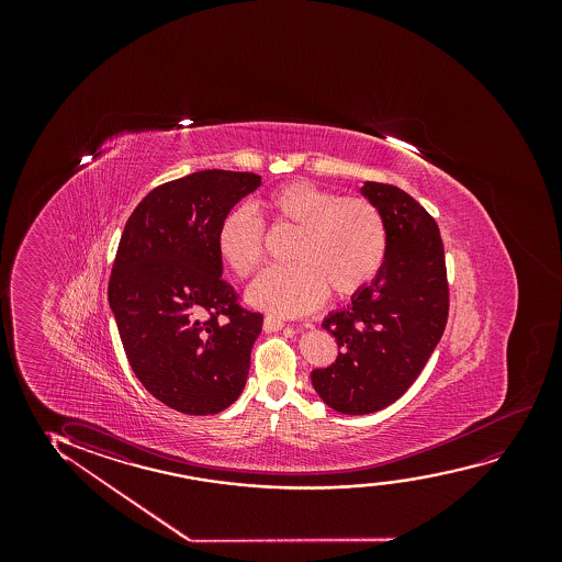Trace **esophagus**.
I'll return each instance as SVG.
<instances>
[{"label": "esophagus", "instance_id": "esophagus-1", "mask_svg": "<svg viewBox=\"0 0 562 562\" xmlns=\"http://www.w3.org/2000/svg\"><path fill=\"white\" fill-rule=\"evenodd\" d=\"M285 323L282 318H278V316H265V323H262V328L265 331H278L284 328Z\"/></svg>", "mask_w": 562, "mask_h": 562}]
</instances>
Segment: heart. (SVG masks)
I'll use <instances>...</instances> for the list:
<instances>
[{
	"mask_svg": "<svg viewBox=\"0 0 562 562\" xmlns=\"http://www.w3.org/2000/svg\"><path fill=\"white\" fill-rule=\"evenodd\" d=\"M257 216L234 209L216 232L221 261L239 278L265 262V228L292 232V265L262 274L247 293L251 305L272 315L293 316L318 307L328 288L353 295L376 280L387 257V228L380 209L361 195L292 180L278 186L255 205Z\"/></svg>",
	"mask_w": 562,
	"mask_h": 562,
	"instance_id": "1",
	"label": "heart"
}]
</instances>
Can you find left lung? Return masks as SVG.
Returning <instances> with one entry per match:
<instances>
[{"instance_id":"left-lung-1","label":"left lung","mask_w":562,"mask_h":562,"mask_svg":"<svg viewBox=\"0 0 562 562\" xmlns=\"http://www.w3.org/2000/svg\"><path fill=\"white\" fill-rule=\"evenodd\" d=\"M361 192L384 216L387 257L376 280L324 321L339 355L311 374L324 403L344 415H369L400 400L449 315L446 251L434 216L397 186L367 182Z\"/></svg>"}]
</instances>
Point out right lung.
<instances>
[{
  "label": "right lung",
  "instance_id": "1",
  "mask_svg": "<svg viewBox=\"0 0 562 562\" xmlns=\"http://www.w3.org/2000/svg\"><path fill=\"white\" fill-rule=\"evenodd\" d=\"M261 186L254 172L201 170L157 186L132 211L109 305L134 374L184 415H216L244 392L262 315L223 278L216 232Z\"/></svg>",
  "mask_w": 562,
  "mask_h": 562
}]
</instances>
